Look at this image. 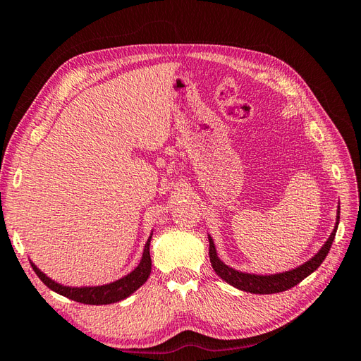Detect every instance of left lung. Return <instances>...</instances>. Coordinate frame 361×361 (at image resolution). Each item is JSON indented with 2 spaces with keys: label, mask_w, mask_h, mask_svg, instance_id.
Returning <instances> with one entry per match:
<instances>
[{
  "label": "left lung",
  "mask_w": 361,
  "mask_h": 361,
  "mask_svg": "<svg viewBox=\"0 0 361 361\" xmlns=\"http://www.w3.org/2000/svg\"><path fill=\"white\" fill-rule=\"evenodd\" d=\"M338 215L341 214H338V211H337V223H336L334 231L331 232V235L329 238V241L324 244V247L314 255V257H312L310 260L305 262V264H302L301 267L295 268L292 271L280 272V274H271V276H256V274H245V272H239L231 267L224 265L223 262L218 259L212 238L207 236L209 238V259H211L212 268L218 276L228 283V285H232L238 289L250 292V293L264 295V293H277V292L288 290L293 286H297L300 281H302L305 277L310 276L313 271H316L321 267V264L326 257V255H329L331 244L334 241L338 220H341V216Z\"/></svg>",
  "instance_id": "left-lung-1"
}]
</instances>
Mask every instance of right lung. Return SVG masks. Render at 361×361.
<instances>
[{"mask_svg":"<svg viewBox=\"0 0 361 361\" xmlns=\"http://www.w3.org/2000/svg\"><path fill=\"white\" fill-rule=\"evenodd\" d=\"M150 239H152V236L147 239V243L145 245L143 257H141L140 265L133 272H129L126 277L120 279L114 283H110V285H105V286H94V288L63 286L43 274V272L35 264H31V267H32V269H35L37 277L43 283H45V285L51 290L63 295V297L73 300L76 302L92 304V305L111 304V302H117L120 300H125L126 297H129V295L135 292L141 285H145L147 277L150 276V271H152V259H150V251H149Z\"/></svg>","mask_w":361,"mask_h":361,"instance_id":"right-lung-1","label":"right lung"}]
</instances>
